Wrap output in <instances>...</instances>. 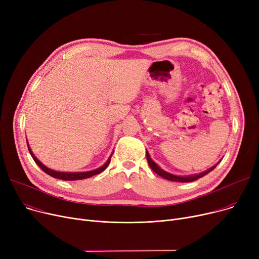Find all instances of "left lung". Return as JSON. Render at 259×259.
Returning <instances> with one entry per match:
<instances>
[{
	"instance_id": "left-lung-1",
	"label": "left lung",
	"mask_w": 259,
	"mask_h": 259,
	"mask_svg": "<svg viewBox=\"0 0 259 259\" xmlns=\"http://www.w3.org/2000/svg\"><path fill=\"white\" fill-rule=\"evenodd\" d=\"M146 156H147V160H148V164L149 166H150V168L156 173L158 174L159 176H161L162 179L165 180H168V181H171V182H179V183H190V182H194L200 178H202V176H205L206 174H208L209 172H211L217 165L220 164L221 160L217 162V164H215L214 166H212L211 168H209L208 170L203 171V172H200V173H197V174H191V175H175V174H172V173H169L165 170H162L156 162H154L152 160V158L150 157V155H149L148 151H146Z\"/></svg>"
}]
</instances>
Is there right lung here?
<instances>
[{
  "label": "right lung",
  "instance_id": "1",
  "mask_svg": "<svg viewBox=\"0 0 259 259\" xmlns=\"http://www.w3.org/2000/svg\"><path fill=\"white\" fill-rule=\"evenodd\" d=\"M27 145H28V150L33 158V160L36 162V165L42 169L45 173H47L48 175L52 176V178L54 179H59V180H62V181H78V180H85V179H89L91 178V176L95 175V174H99L101 172H103L109 165V162H110V159H111V156L112 154L110 155V157H109L107 159V161L105 162V164L103 166H101L100 168L98 169H94V170H91V171H86V172H62V171H56V170H52L48 167H46L42 161H39L36 156L33 154V152L31 151V149L29 147V144L27 143Z\"/></svg>",
  "mask_w": 259,
  "mask_h": 259
}]
</instances>
